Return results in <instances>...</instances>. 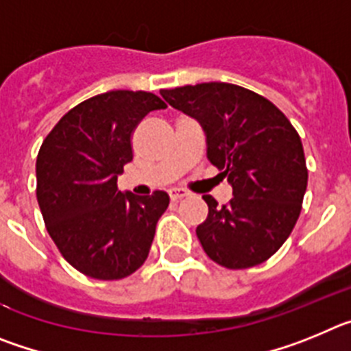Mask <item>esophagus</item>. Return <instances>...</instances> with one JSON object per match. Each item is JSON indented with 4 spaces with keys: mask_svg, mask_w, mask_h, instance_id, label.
<instances>
[{
    "mask_svg": "<svg viewBox=\"0 0 351 351\" xmlns=\"http://www.w3.org/2000/svg\"><path fill=\"white\" fill-rule=\"evenodd\" d=\"M188 197V193H186L184 190H181V188H176V190H170V198L172 200H181V198Z\"/></svg>",
    "mask_w": 351,
    "mask_h": 351,
    "instance_id": "obj_1",
    "label": "esophagus"
}]
</instances>
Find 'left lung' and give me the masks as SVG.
Segmentation results:
<instances>
[{
    "label": "left lung",
    "instance_id": "obj_1",
    "mask_svg": "<svg viewBox=\"0 0 351 351\" xmlns=\"http://www.w3.org/2000/svg\"><path fill=\"white\" fill-rule=\"evenodd\" d=\"M161 96L195 117L207 137V158L232 184V200L209 214L197 237L210 260L247 269L271 258L291 234L308 186L299 133L267 98L226 82L161 89Z\"/></svg>",
    "mask_w": 351,
    "mask_h": 351
}]
</instances>
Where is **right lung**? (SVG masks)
Segmentation results:
<instances>
[{
    "mask_svg": "<svg viewBox=\"0 0 351 351\" xmlns=\"http://www.w3.org/2000/svg\"><path fill=\"white\" fill-rule=\"evenodd\" d=\"M167 108L145 91H108L68 110L36 156V198L61 255L95 280H123L145 262L165 191L121 193L117 176L133 160L132 135L153 110Z\"/></svg>",
    "mask_w": 351,
    "mask_h": 351,
    "instance_id": "right-lung-1",
    "label": "right lung"
}]
</instances>
